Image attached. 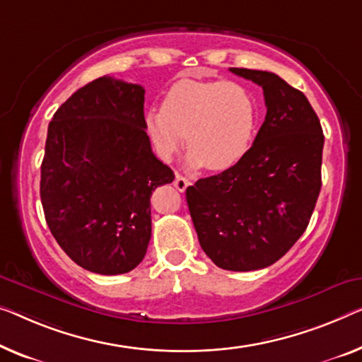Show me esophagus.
Returning a JSON list of instances; mask_svg holds the SVG:
<instances>
[{"instance_id": "esophagus-1", "label": "esophagus", "mask_w": 362, "mask_h": 362, "mask_svg": "<svg viewBox=\"0 0 362 362\" xmlns=\"http://www.w3.org/2000/svg\"><path fill=\"white\" fill-rule=\"evenodd\" d=\"M188 185H190V182H188V179H185V177L180 175V174H175L174 187L177 188V190H179V192H185Z\"/></svg>"}]
</instances>
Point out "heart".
Returning <instances> with one entry per match:
<instances>
[{"instance_id": "b5f03b06", "label": "heart", "mask_w": 362, "mask_h": 362, "mask_svg": "<svg viewBox=\"0 0 362 362\" xmlns=\"http://www.w3.org/2000/svg\"><path fill=\"white\" fill-rule=\"evenodd\" d=\"M257 120L255 95L245 86L182 79L165 93L163 109L146 112L144 127L163 159H170L185 138L188 164L226 170L247 154Z\"/></svg>"}]
</instances>
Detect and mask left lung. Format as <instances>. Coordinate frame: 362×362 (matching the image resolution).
I'll return each mask as SVG.
<instances>
[{"label":"left lung","mask_w":362,"mask_h":362,"mask_svg":"<svg viewBox=\"0 0 362 362\" xmlns=\"http://www.w3.org/2000/svg\"><path fill=\"white\" fill-rule=\"evenodd\" d=\"M230 71L262 86L265 122L239 163L187 188V203L214 265L252 272L278 262L307 229L322 187L323 133L307 97L278 74Z\"/></svg>","instance_id":"1"}]
</instances>
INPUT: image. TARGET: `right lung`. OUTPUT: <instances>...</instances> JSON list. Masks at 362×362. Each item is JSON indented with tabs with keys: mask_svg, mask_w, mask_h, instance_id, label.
<instances>
[{
	"mask_svg": "<svg viewBox=\"0 0 362 362\" xmlns=\"http://www.w3.org/2000/svg\"><path fill=\"white\" fill-rule=\"evenodd\" d=\"M40 198L50 233L79 267L136 268L151 239V195L174 180L144 127V89L104 76L78 89L48 125Z\"/></svg>",
	"mask_w": 362,
	"mask_h": 362,
	"instance_id": "right-lung-1",
	"label": "right lung"
}]
</instances>
